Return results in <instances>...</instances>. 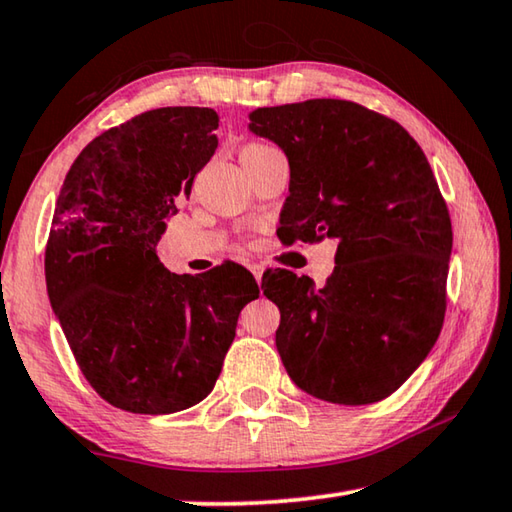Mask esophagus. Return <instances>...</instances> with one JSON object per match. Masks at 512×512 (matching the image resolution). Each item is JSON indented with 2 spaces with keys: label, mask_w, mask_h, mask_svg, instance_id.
Segmentation results:
<instances>
[{
  "label": "esophagus",
  "mask_w": 512,
  "mask_h": 512,
  "mask_svg": "<svg viewBox=\"0 0 512 512\" xmlns=\"http://www.w3.org/2000/svg\"><path fill=\"white\" fill-rule=\"evenodd\" d=\"M250 271H253L257 282H262V275H264V266H262V264H257V262L250 264Z\"/></svg>",
  "instance_id": "esophagus-1"
}]
</instances>
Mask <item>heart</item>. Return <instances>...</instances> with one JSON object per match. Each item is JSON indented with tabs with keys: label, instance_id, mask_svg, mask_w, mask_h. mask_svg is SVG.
Here are the masks:
<instances>
[{
	"label": "heart",
	"instance_id": "1",
	"mask_svg": "<svg viewBox=\"0 0 512 512\" xmlns=\"http://www.w3.org/2000/svg\"><path fill=\"white\" fill-rule=\"evenodd\" d=\"M280 151L275 149V146L266 144V142H248L244 149L239 153V160L244 167H253V164L262 162L266 158H271V155H277Z\"/></svg>",
	"mask_w": 512,
	"mask_h": 512
}]
</instances>
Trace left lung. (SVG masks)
<instances>
[{"instance_id":"8db88e82","label":"left lung","mask_w":512,"mask_h":512,"mask_svg":"<svg viewBox=\"0 0 512 512\" xmlns=\"http://www.w3.org/2000/svg\"><path fill=\"white\" fill-rule=\"evenodd\" d=\"M250 121L289 158L277 237L289 246L336 239L323 287L287 268L264 273L284 368L318 400H386L443 329L452 219L436 176L395 119L361 103H284Z\"/></svg>"}]
</instances>
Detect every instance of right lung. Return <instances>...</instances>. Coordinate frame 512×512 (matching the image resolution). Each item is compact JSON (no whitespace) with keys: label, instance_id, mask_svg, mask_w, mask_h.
Wrapping results in <instances>:
<instances>
[{"label":"right lung","instance_id":"obj_1","mask_svg":"<svg viewBox=\"0 0 512 512\" xmlns=\"http://www.w3.org/2000/svg\"><path fill=\"white\" fill-rule=\"evenodd\" d=\"M212 108L135 115L85 146L60 189L45 248L47 293L83 377L128 413L205 400L239 311L259 296L244 266L167 271L155 244L219 146Z\"/></svg>","mask_w":512,"mask_h":512}]
</instances>
